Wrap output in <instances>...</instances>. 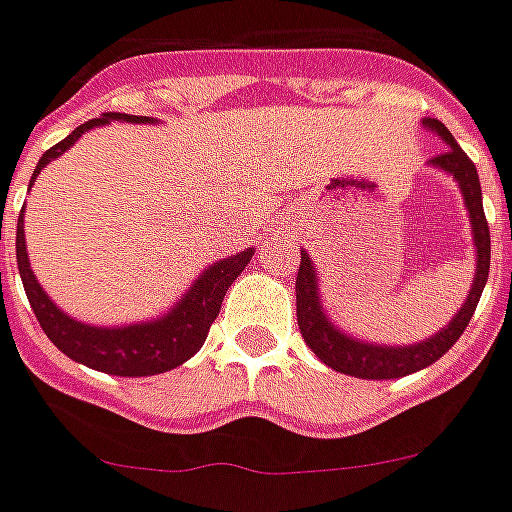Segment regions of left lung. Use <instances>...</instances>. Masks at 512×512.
I'll return each mask as SVG.
<instances>
[{
	"mask_svg": "<svg viewBox=\"0 0 512 512\" xmlns=\"http://www.w3.org/2000/svg\"><path fill=\"white\" fill-rule=\"evenodd\" d=\"M424 126H429L432 132H437L448 142V148L443 153H437L429 164L437 169H443L453 180L459 183L464 205L470 210L472 224V240H475V253H478V264H475V280H472L470 297L464 299V305L453 321L445 329L426 337L424 343L416 345H372L353 340L345 332H340L337 326L326 318L324 307H321V297H318V278H315V267L310 256L302 251V261H299L297 272V324L299 332L305 337V343L313 348L318 359L324 361L326 367L343 372V375H353V378L364 380H391L405 378L410 372H418L434 364L437 359H443V353H448L456 345L467 324H470L472 313L480 302L483 286L489 280L491 267V234L489 221L483 213V197H480V180L478 169L470 161V156L461 151L459 142L453 140V134L445 129V124L426 118Z\"/></svg>",
	"mask_w": 512,
	"mask_h": 512,
	"instance_id": "left-lung-1",
	"label": "left lung"
}]
</instances>
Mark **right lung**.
Returning <instances> with one entry per match:
<instances>
[{"label": "right lung", "mask_w": 512, "mask_h": 512, "mask_svg": "<svg viewBox=\"0 0 512 512\" xmlns=\"http://www.w3.org/2000/svg\"><path fill=\"white\" fill-rule=\"evenodd\" d=\"M110 121H129V124H151V118L145 115H126V113H105L99 118H91L86 124H80L72 134H67L59 145H53L51 151L42 153L40 164L34 169L32 183L51 159H59L61 153L69 151L80 134H86L94 126L110 124ZM15 256H18V272H21L26 297L32 305L42 332L48 334L61 353H67L72 361H80L91 370L107 372V375H121V378H145V375H159V372L175 370L183 361H188L194 353L205 345V337L210 332L221 302L226 297V288L232 286L240 275L253 251L237 253L229 259L215 261L213 267H207L194 286L188 288L180 297V302L167 315H161L156 321L129 326H91L80 324L75 318H69L64 310L53 305L48 294L34 278L29 267V253H26V237H23V210L18 215V232H15Z\"/></svg>", "instance_id": "add662e5"}]
</instances>
